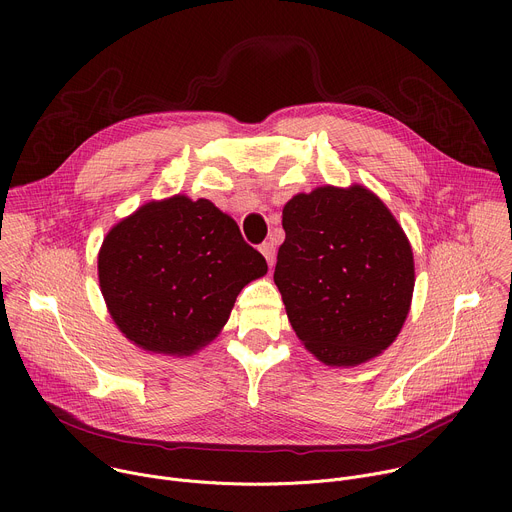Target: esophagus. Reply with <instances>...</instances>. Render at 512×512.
Instances as JSON below:
<instances>
[{
    "instance_id": "1",
    "label": "esophagus",
    "mask_w": 512,
    "mask_h": 512,
    "mask_svg": "<svg viewBox=\"0 0 512 512\" xmlns=\"http://www.w3.org/2000/svg\"><path fill=\"white\" fill-rule=\"evenodd\" d=\"M259 251L263 253V257L267 259V263H269V267L275 263V245L271 243V241H267V243H263L261 247H259Z\"/></svg>"
}]
</instances>
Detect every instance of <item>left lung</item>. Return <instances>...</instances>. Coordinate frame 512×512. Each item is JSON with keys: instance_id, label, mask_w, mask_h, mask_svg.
I'll use <instances>...</instances> for the list:
<instances>
[{"instance_id": "obj_1", "label": "left lung", "mask_w": 512, "mask_h": 512, "mask_svg": "<svg viewBox=\"0 0 512 512\" xmlns=\"http://www.w3.org/2000/svg\"><path fill=\"white\" fill-rule=\"evenodd\" d=\"M273 281L291 328L326 364L354 367L399 334L413 294V253L367 188L324 186L283 208Z\"/></svg>"}]
</instances>
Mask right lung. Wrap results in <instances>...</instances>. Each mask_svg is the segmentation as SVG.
I'll return each instance as SVG.
<instances>
[{
    "label": "right lung",
    "instance_id": "right-lung-1",
    "mask_svg": "<svg viewBox=\"0 0 512 512\" xmlns=\"http://www.w3.org/2000/svg\"><path fill=\"white\" fill-rule=\"evenodd\" d=\"M265 257L212 202H150L109 231L99 283L111 318L137 346L190 354L221 330Z\"/></svg>",
    "mask_w": 512,
    "mask_h": 512
}]
</instances>
